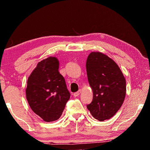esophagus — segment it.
Here are the masks:
<instances>
[{"mask_svg":"<svg viewBox=\"0 0 150 150\" xmlns=\"http://www.w3.org/2000/svg\"><path fill=\"white\" fill-rule=\"evenodd\" d=\"M81 90L78 91L77 92H76V93H73V96H74L75 97H76V96H79V95L81 94Z\"/></svg>","mask_w":150,"mask_h":150,"instance_id":"1","label":"esophagus"}]
</instances>
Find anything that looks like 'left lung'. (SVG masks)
<instances>
[{"label":"left lung","mask_w":150,"mask_h":150,"mask_svg":"<svg viewBox=\"0 0 150 150\" xmlns=\"http://www.w3.org/2000/svg\"><path fill=\"white\" fill-rule=\"evenodd\" d=\"M86 69L93 98L87 107L94 118L108 120L115 115L126 96V79L112 59L100 52L88 55Z\"/></svg>","instance_id":"obj_1"}]
</instances>
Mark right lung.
I'll use <instances>...</instances> for the list:
<instances>
[{
    "instance_id": "obj_1",
    "label": "right lung",
    "mask_w": 150,
    "mask_h": 150,
    "mask_svg": "<svg viewBox=\"0 0 150 150\" xmlns=\"http://www.w3.org/2000/svg\"><path fill=\"white\" fill-rule=\"evenodd\" d=\"M59 65L55 57L42 60L27 81L28 105L35 114L48 122L60 118L70 98L65 79L59 72Z\"/></svg>"
}]
</instances>
